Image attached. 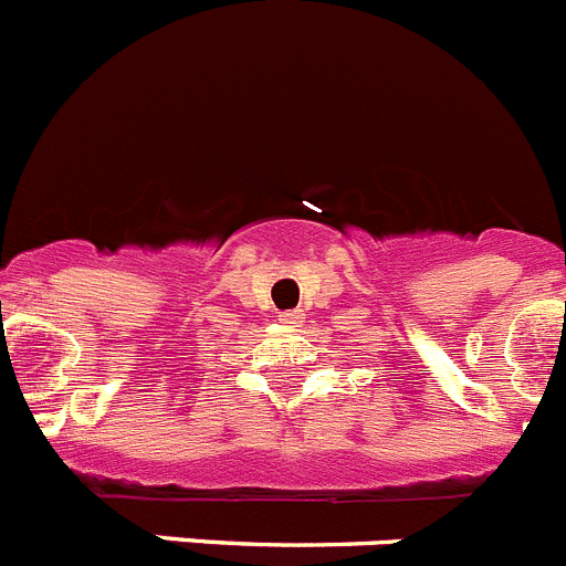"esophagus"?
<instances>
[{
	"instance_id": "34e87169",
	"label": "esophagus",
	"mask_w": 566,
	"mask_h": 566,
	"mask_svg": "<svg viewBox=\"0 0 566 566\" xmlns=\"http://www.w3.org/2000/svg\"><path fill=\"white\" fill-rule=\"evenodd\" d=\"M306 314L300 312V308H289V312H280V323H286V326H300Z\"/></svg>"
}]
</instances>
